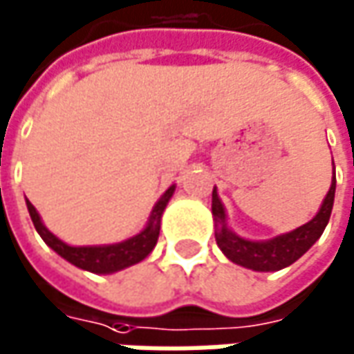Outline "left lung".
<instances>
[{
    "label": "left lung",
    "instance_id": "obj_1",
    "mask_svg": "<svg viewBox=\"0 0 354 354\" xmlns=\"http://www.w3.org/2000/svg\"><path fill=\"white\" fill-rule=\"evenodd\" d=\"M333 197H335V172H333L331 187L319 207L318 215L310 223L298 227L297 230H292L288 234H281L273 240H268V242H250V240H244L228 230L227 223H225V218H227L225 207L218 199L217 189H213L211 211H213L215 227H217L215 230L217 246L223 250V254L230 261H234L242 268L254 269V271H279V269L287 268L290 263H295L302 254H306L310 246L322 236V232L331 217Z\"/></svg>",
    "mask_w": 354,
    "mask_h": 354
}]
</instances>
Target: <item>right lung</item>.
Wrapping results in <instances>:
<instances>
[{"instance_id": "obj_1", "label": "right lung", "mask_w": 354, "mask_h": 354, "mask_svg": "<svg viewBox=\"0 0 354 354\" xmlns=\"http://www.w3.org/2000/svg\"><path fill=\"white\" fill-rule=\"evenodd\" d=\"M172 194H174V186L168 187L165 196L158 199V203L151 213L149 225L143 232H139L137 236L129 238L126 242L110 244V246H67L66 242H62L59 238L54 236L42 225L35 205L28 199H26V207H28L32 225L38 230V234L62 258L67 259L69 263H73L77 268L91 271V273H114V271L129 268L133 263H139L141 259H145L153 252V248L158 240V232H160V217H162V211L167 207L168 199L172 197Z\"/></svg>"}]
</instances>
